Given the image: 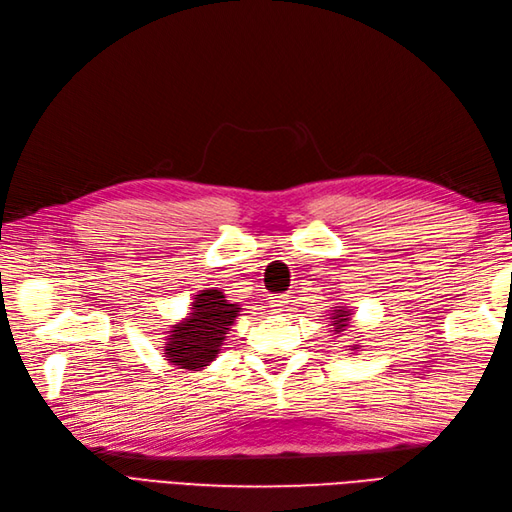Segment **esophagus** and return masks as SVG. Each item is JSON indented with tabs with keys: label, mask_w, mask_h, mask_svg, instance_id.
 <instances>
[{
	"label": "esophagus",
	"mask_w": 512,
	"mask_h": 512,
	"mask_svg": "<svg viewBox=\"0 0 512 512\" xmlns=\"http://www.w3.org/2000/svg\"><path fill=\"white\" fill-rule=\"evenodd\" d=\"M270 304H272V308L282 310L289 304V295H274V297H270Z\"/></svg>",
	"instance_id": "obj_1"
}]
</instances>
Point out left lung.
<instances>
[{
    "instance_id": "8db88e82",
    "label": "left lung",
    "mask_w": 512,
    "mask_h": 512,
    "mask_svg": "<svg viewBox=\"0 0 512 512\" xmlns=\"http://www.w3.org/2000/svg\"><path fill=\"white\" fill-rule=\"evenodd\" d=\"M333 318H331V325L335 333H344L348 329L350 323V312L348 310H333ZM356 350V348H354Z\"/></svg>"
}]
</instances>
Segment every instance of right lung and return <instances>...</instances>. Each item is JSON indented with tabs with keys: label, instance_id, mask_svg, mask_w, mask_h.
<instances>
[{
	"label": "right lung",
	"instance_id": "1",
	"mask_svg": "<svg viewBox=\"0 0 512 512\" xmlns=\"http://www.w3.org/2000/svg\"><path fill=\"white\" fill-rule=\"evenodd\" d=\"M240 310L219 289L200 291L192 301L189 316L173 325V331H168L164 342L166 361L187 371L208 367L217 358Z\"/></svg>",
	"mask_w": 512,
	"mask_h": 512
}]
</instances>
